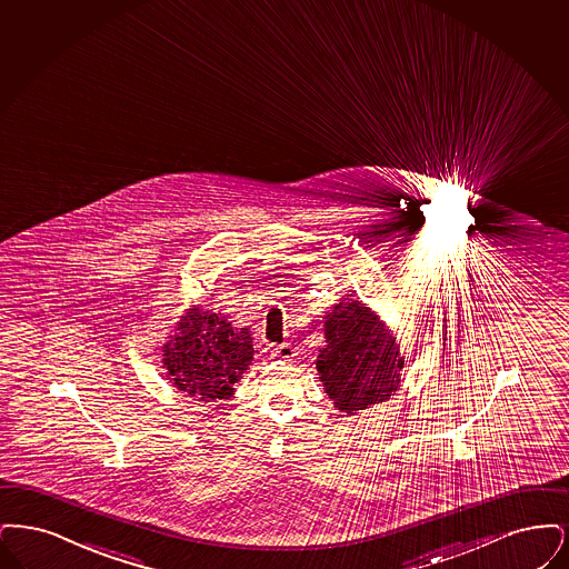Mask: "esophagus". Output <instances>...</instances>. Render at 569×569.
Instances as JSON below:
<instances>
[{
  "label": "esophagus",
  "mask_w": 569,
  "mask_h": 569,
  "mask_svg": "<svg viewBox=\"0 0 569 569\" xmlns=\"http://www.w3.org/2000/svg\"><path fill=\"white\" fill-rule=\"evenodd\" d=\"M272 357L282 359V361H291L296 357V348L291 347V345H280V347L273 348Z\"/></svg>",
  "instance_id": "obj_1"
}]
</instances>
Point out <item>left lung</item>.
Instances as JSON below:
<instances>
[{
  "mask_svg": "<svg viewBox=\"0 0 569 569\" xmlns=\"http://www.w3.org/2000/svg\"><path fill=\"white\" fill-rule=\"evenodd\" d=\"M325 342L317 370L340 412L359 415L399 391L403 357L396 333L368 303L340 299L325 317Z\"/></svg>",
  "mask_w": 569,
  "mask_h": 569,
  "instance_id": "obj_1",
  "label": "left lung"
}]
</instances>
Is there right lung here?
Wrapping results in <instances>:
<instances>
[{"mask_svg": "<svg viewBox=\"0 0 569 569\" xmlns=\"http://www.w3.org/2000/svg\"><path fill=\"white\" fill-rule=\"evenodd\" d=\"M248 327H233L222 312L189 308L161 347L166 378L199 401L229 399L254 357Z\"/></svg>", "mask_w": 569, "mask_h": 569, "instance_id": "add662e5", "label": "right lung"}]
</instances>
